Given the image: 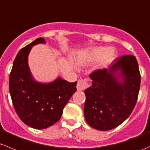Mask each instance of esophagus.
Masks as SVG:
<instances>
[{
    "mask_svg": "<svg viewBox=\"0 0 150 150\" xmlns=\"http://www.w3.org/2000/svg\"><path fill=\"white\" fill-rule=\"evenodd\" d=\"M88 85L89 84H88V82H87V79H81L79 80L78 82H77V85H76L77 90L81 91V90H84V89H86L87 87H88Z\"/></svg>",
    "mask_w": 150,
    "mask_h": 150,
    "instance_id": "1",
    "label": "esophagus"
}]
</instances>
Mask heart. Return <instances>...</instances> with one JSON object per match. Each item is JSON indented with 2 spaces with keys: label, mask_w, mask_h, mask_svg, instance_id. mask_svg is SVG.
Returning a JSON list of instances; mask_svg holds the SVG:
<instances>
[{
  "label": "heart",
  "mask_w": 150,
  "mask_h": 150,
  "mask_svg": "<svg viewBox=\"0 0 150 150\" xmlns=\"http://www.w3.org/2000/svg\"><path fill=\"white\" fill-rule=\"evenodd\" d=\"M115 55V51L112 47H96L77 55L76 63L79 66H84L98 61L100 59L102 63H107L112 60Z\"/></svg>",
  "instance_id": "1"
}]
</instances>
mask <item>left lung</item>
<instances>
[{
  "label": "left lung",
  "instance_id": "8db88e82",
  "mask_svg": "<svg viewBox=\"0 0 150 150\" xmlns=\"http://www.w3.org/2000/svg\"><path fill=\"white\" fill-rule=\"evenodd\" d=\"M90 77L92 86L84 91L86 121L99 130L117 127L130 116L137 102L141 75L136 57L127 54L116 58L109 69L95 71Z\"/></svg>",
  "mask_w": 150,
  "mask_h": 150
}]
</instances>
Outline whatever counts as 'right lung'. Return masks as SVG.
I'll list each match as a JSON object with an SVG mask.
<instances>
[{
  "instance_id": "right-lung-1",
  "label": "right lung",
  "mask_w": 150,
  "mask_h": 150,
  "mask_svg": "<svg viewBox=\"0 0 150 150\" xmlns=\"http://www.w3.org/2000/svg\"><path fill=\"white\" fill-rule=\"evenodd\" d=\"M38 38L20 50L9 76V92L17 115L27 125L44 129L54 125L61 117L63 110L74 93L77 81L69 82L60 77L49 84L33 79L28 57L33 46L44 44Z\"/></svg>"
}]
</instances>
